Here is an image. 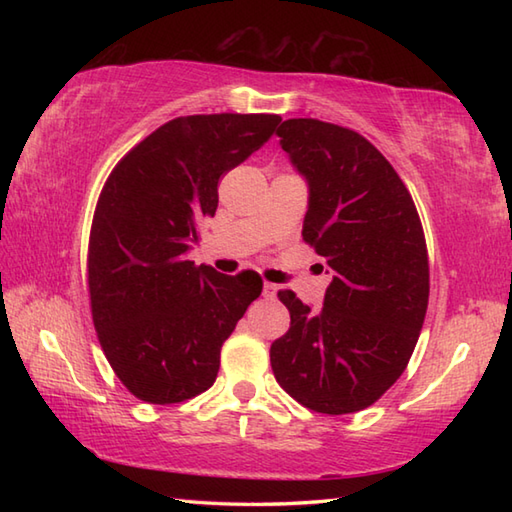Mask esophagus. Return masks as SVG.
<instances>
[{
  "mask_svg": "<svg viewBox=\"0 0 512 512\" xmlns=\"http://www.w3.org/2000/svg\"><path fill=\"white\" fill-rule=\"evenodd\" d=\"M264 297L275 299L277 297V286L275 284H264Z\"/></svg>",
  "mask_w": 512,
  "mask_h": 512,
  "instance_id": "esophagus-1",
  "label": "esophagus"
}]
</instances>
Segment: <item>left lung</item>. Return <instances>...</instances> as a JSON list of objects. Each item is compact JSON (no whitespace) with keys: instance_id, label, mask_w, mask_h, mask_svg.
<instances>
[{"instance_id":"obj_1","label":"left lung","mask_w":512,"mask_h":512,"mask_svg":"<svg viewBox=\"0 0 512 512\" xmlns=\"http://www.w3.org/2000/svg\"><path fill=\"white\" fill-rule=\"evenodd\" d=\"M277 134L308 184L301 235L332 284L317 312L279 292L290 330L270 345V365L303 407L361 411L405 372L427 314L420 217L394 167L361 134L317 118H290Z\"/></svg>"}]
</instances>
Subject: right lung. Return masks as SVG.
Instances as JSON below:
<instances>
[{"label":"right lung","mask_w":512,"mask_h":512,"mask_svg":"<svg viewBox=\"0 0 512 512\" xmlns=\"http://www.w3.org/2000/svg\"><path fill=\"white\" fill-rule=\"evenodd\" d=\"M275 114L182 116L118 162L96 204L88 284L103 352L121 383L151 405L209 389L220 350L262 295L259 275L195 266L200 222L215 215L217 182L264 147Z\"/></svg>","instance_id":"right-lung-1"}]
</instances>
